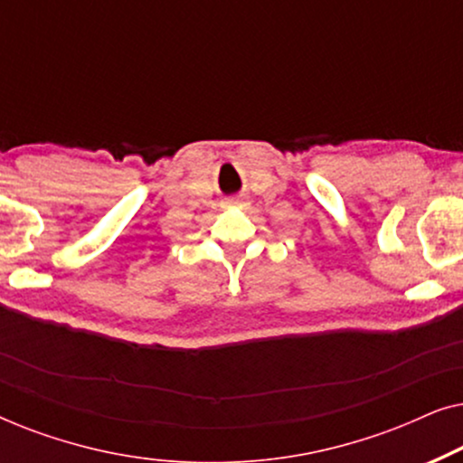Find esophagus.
<instances>
[{
	"label": "esophagus",
	"instance_id": "esophagus-1",
	"mask_svg": "<svg viewBox=\"0 0 463 463\" xmlns=\"http://www.w3.org/2000/svg\"><path fill=\"white\" fill-rule=\"evenodd\" d=\"M232 204H236V200H232Z\"/></svg>",
	"mask_w": 463,
	"mask_h": 463
}]
</instances>
